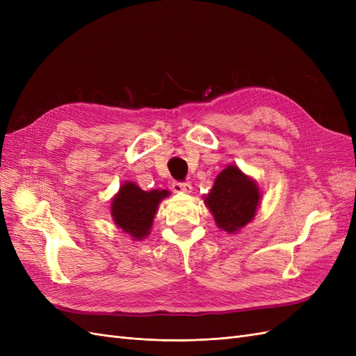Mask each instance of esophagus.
<instances>
[{
    "mask_svg": "<svg viewBox=\"0 0 356 356\" xmlns=\"http://www.w3.org/2000/svg\"><path fill=\"white\" fill-rule=\"evenodd\" d=\"M172 190H174L175 193H184V195H190L193 187L190 182H174V184H172Z\"/></svg>",
    "mask_w": 356,
    "mask_h": 356,
    "instance_id": "obj_1",
    "label": "esophagus"
}]
</instances>
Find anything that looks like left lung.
<instances>
[{
	"mask_svg": "<svg viewBox=\"0 0 356 356\" xmlns=\"http://www.w3.org/2000/svg\"><path fill=\"white\" fill-rule=\"evenodd\" d=\"M261 200L257 181L236 166H225L215 178L213 187L203 197L204 204L222 232L234 234L250 224Z\"/></svg>",
	"mask_w": 356,
	"mask_h": 356,
	"instance_id": "left-lung-1",
	"label": "left lung"
}]
</instances>
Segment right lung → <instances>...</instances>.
Wrapping results in <instances>:
<instances>
[{"instance_id":"right-lung-1","label":"right lung","mask_w":356,"mask_h":356,"mask_svg":"<svg viewBox=\"0 0 356 356\" xmlns=\"http://www.w3.org/2000/svg\"><path fill=\"white\" fill-rule=\"evenodd\" d=\"M168 196V190L145 191L134 181H124L111 199L113 221L134 241H143L152 232L160 202Z\"/></svg>"}]
</instances>
